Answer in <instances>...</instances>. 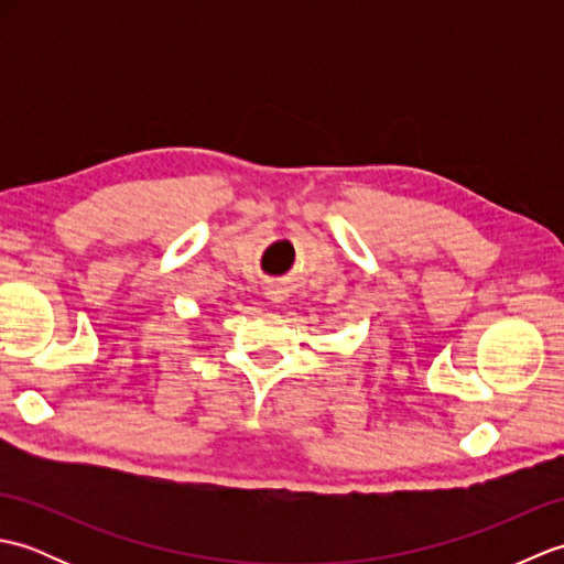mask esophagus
Segmentation results:
<instances>
[{
    "instance_id": "obj_1",
    "label": "esophagus",
    "mask_w": 564,
    "mask_h": 564,
    "mask_svg": "<svg viewBox=\"0 0 564 564\" xmlns=\"http://www.w3.org/2000/svg\"><path fill=\"white\" fill-rule=\"evenodd\" d=\"M269 301H271V303H281V295H275V293H269Z\"/></svg>"
}]
</instances>
